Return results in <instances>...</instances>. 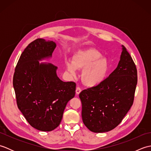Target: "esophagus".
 I'll return each instance as SVG.
<instances>
[{"label": "esophagus", "instance_id": "esophagus-1", "mask_svg": "<svg viewBox=\"0 0 151 151\" xmlns=\"http://www.w3.org/2000/svg\"><path fill=\"white\" fill-rule=\"evenodd\" d=\"M81 91H82L81 88H80V87H77V88H76V93L77 94V95H78L81 92Z\"/></svg>", "mask_w": 151, "mask_h": 151}]
</instances>
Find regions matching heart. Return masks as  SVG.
<instances>
[{
	"label": "heart",
	"instance_id": "heart-1",
	"mask_svg": "<svg viewBox=\"0 0 151 151\" xmlns=\"http://www.w3.org/2000/svg\"><path fill=\"white\" fill-rule=\"evenodd\" d=\"M102 57L100 51L95 49L80 51L74 56L73 62L67 63V70L74 76L77 69H83V83L89 87L98 86L106 78L110 68L108 60Z\"/></svg>",
	"mask_w": 151,
	"mask_h": 151
}]
</instances>
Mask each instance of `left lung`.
<instances>
[{"instance_id":"left-lung-1","label":"left lung","mask_w":151,"mask_h":151,"mask_svg":"<svg viewBox=\"0 0 151 151\" xmlns=\"http://www.w3.org/2000/svg\"><path fill=\"white\" fill-rule=\"evenodd\" d=\"M137 82L136 66L123 46L117 68L101 84L80 93L86 127L96 133L116 127L133 104Z\"/></svg>"}]
</instances>
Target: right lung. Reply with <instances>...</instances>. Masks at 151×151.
I'll return each mask as SVG.
<instances>
[{
    "label": "right lung",
    "instance_id": "obj_1",
    "mask_svg": "<svg viewBox=\"0 0 151 151\" xmlns=\"http://www.w3.org/2000/svg\"><path fill=\"white\" fill-rule=\"evenodd\" d=\"M56 46L40 38L31 42L19 58L13 78L18 108L32 127L45 132L59 126L67 103L75 95V82H63L56 66L38 62L52 56Z\"/></svg>",
    "mask_w": 151,
    "mask_h": 151
}]
</instances>
